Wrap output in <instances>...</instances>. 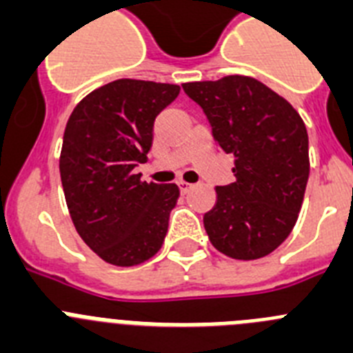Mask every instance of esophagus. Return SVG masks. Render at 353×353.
Instances as JSON below:
<instances>
[{
  "mask_svg": "<svg viewBox=\"0 0 353 353\" xmlns=\"http://www.w3.org/2000/svg\"><path fill=\"white\" fill-rule=\"evenodd\" d=\"M179 190H181V193L184 195V193H188L190 190H192V184L184 183V181H183V183H179Z\"/></svg>",
  "mask_w": 353,
  "mask_h": 353,
  "instance_id": "1",
  "label": "esophagus"
}]
</instances>
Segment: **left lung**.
<instances>
[{
    "mask_svg": "<svg viewBox=\"0 0 353 353\" xmlns=\"http://www.w3.org/2000/svg\"><path fill=\"white\" fill-rule=\"evenodd\" d=\"M208 116L216 145L234 157L236 181L216 188L204 214L212 246L236 260L268 256L290 236L310 177L307 132L299 112L246 75L186 82Z\"/></svg>",
    "mask_w": 353,
    "mask_h": 353,
    "instance_id": "1",
    "label": "left lung"
}]
</instances>
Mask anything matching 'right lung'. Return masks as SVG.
I'll return each mask as SVG.
<instances>
[{"mask_svg":"<svg viewBox=\"0 0 353 353\" xmlns=\"http://www.w3.org/2000/svg\"><path fill=\"white\" fill-rule=\"evenodd\" d=\"M177 84L119 79L82 98L66 123L59 172L70 218L88 246L117 268L160 252L176 184L141 181L154 119L179 94Z\"/></svg>","mask_w":353,"mask_h":353,"instance_id":"right-lung-1","label":"right lung"}]
</instances>
